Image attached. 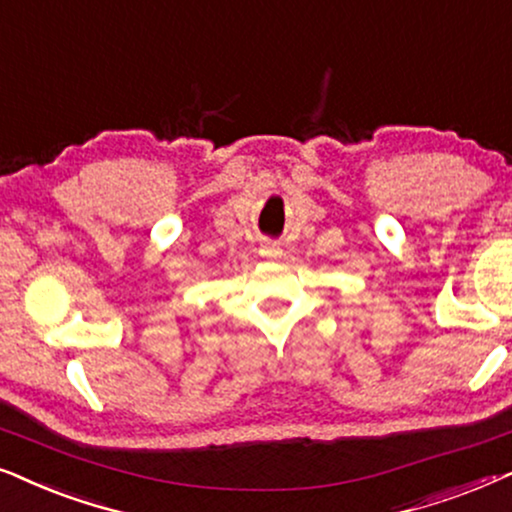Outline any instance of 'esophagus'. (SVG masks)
Listing matches in <instances>:
<instances>
[{"label":"esophagus","instance_id":"esophagus-1","mask_svg":"<svg viewBox=\"0 0 512 512\" xmlns=\"http://www.w3.org/2000/svg\"><path fill=\"white\" fill-rule=\"evenodd\" d=\"M260 255L264 257V260H281L283 250L278 248V245H274V243H267V245H262Z\"/></svg>","mask_w":512,"mask_h":512}]
</instances>
